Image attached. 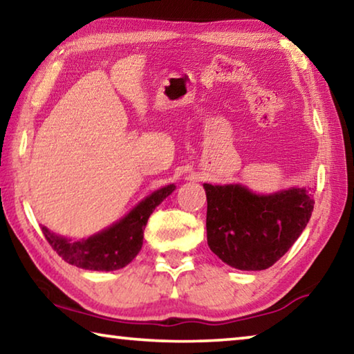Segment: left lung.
Returning a JSON list of instances; mask_svg holds the SVG:
<instances>
[{
	"label": "left lung",
	"mask_w": 354,
	"mask_h": 354,
	"mask_svg": "<svg viewBox=\"0 0 354 354\" xmlns=\"http://www.w3.org/2000/svg\"><path fill=\"white\" fill-rule=\"evenodd\" d=\"M207 245L239 270H266L295 243L313 215L306 187L256 195L241 184H205Z\"/></svg>",
	"instance_id": "left-lung-1"
}]
</instances>
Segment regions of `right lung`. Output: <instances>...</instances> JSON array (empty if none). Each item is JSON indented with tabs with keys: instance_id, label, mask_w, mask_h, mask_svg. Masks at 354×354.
Segmentation results:
<instances>
[{
	"instance_id": "1",
	"label": "right lung",
	"mask_w": 354,
	"mask_h": 354,
	"mask_svg": "<svg viewBox=\"0 0 354 354\" xmlns=\"http://www.w3.org/2000/svg\"><path fill=\"white\" fill-rule=\"evenodd\" d=\"M175 189V185L170 184L153 192L127 217L98 234L82 239V241L70 242L68 239L50 232L45 226L41 227V231L51 248L71 266L97 272L118 270L128 266L139 253L143 243V230H145L149 215Z\"/></svg>"
}]
</instances>
